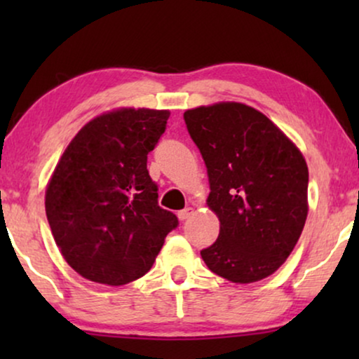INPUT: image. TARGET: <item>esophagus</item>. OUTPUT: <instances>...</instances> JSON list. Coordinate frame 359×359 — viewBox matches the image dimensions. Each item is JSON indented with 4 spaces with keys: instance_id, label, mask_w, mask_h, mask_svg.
<instances>
[{
    "instance_id": "esophagus-1",
    "label": "esophagus",
    "mask_w": 359,
    "mask_h": 359,
    "mask_svg": "<svg viewBox=\"0 0 359 359\" xmlns=\"http://www.w3.org/2000/svg\"><path fill=\"white\" fill-rule=\"evenodd\" d=\"M193 214H194V209H193V208H186V209H183V210H180V212H178V219H180V220H186V219H189Z\"/></svg>"
}]
</instances>
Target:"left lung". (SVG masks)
I'll return each instance as SVG.
<instances>
[{
  "label": "left lung",
  "instance_id": "left-lung-1",
  "mask_svg": "<svg viewBox=\"0 0 359 359\" xmlns=\"http://www.w3.org/2000/svg\"><path fill=\"white\" fill-rule=\"evenodd\" d=\"M184 122L208 168V205L220 222L219 238L201 257L232 283L268 278L291 255L307 219L301 150L242 102L188 109Z\"/></svg>",
  "mask_w": 359,
  "mask_h": 359
}]
</instances>
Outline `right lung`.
Returning a JSON list of instances; mask_svg holds the SVG:
<instances>
[{
	"mask_svg": "<svg viewBox=\"0 0 359 359\" xmlns=\"http://www.w3.org/2000/svg\"><path fill=\"white\" fill-rule=\"evenodd\" d=\"M170 111L122 107L88 122L58 160L46 214L65 262L90 281L122 286L155 263L178 217L158 205L147 155Z\"/></svg>",
	"mask_w": 359,
	"mask_h": 359,
	"instance_id": "obj_1",
	"label": "right lung"
}]
</instances>
